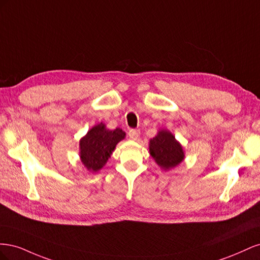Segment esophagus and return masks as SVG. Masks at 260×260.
<instances>
[{
    "label": "esophagus",
    "mask_w": 260,
    "mask_h": 260,
    "mask_svg": "<svg viewBox=\"0 0 260 260\" xmlns=\"http://www.w3.org/2000/svg\"><path fill=\"white\" fill-rule=\"evenodd\" d=\"M129 138L131 139V140H133V141H136V140H138V138L140 137V131L139 130H130L129 131Z\"/></svg>",
    "instance_id": "34e87169"
}]
</instances>
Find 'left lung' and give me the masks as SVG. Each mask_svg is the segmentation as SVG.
<instances>
[{"label":"left lung","mask_w":260,"mask_h":260,"mask_svg":"<svg viewBox=\"0 0 260 260\" xmlns=\"http://www.w3.org/2000/svg\"><path fill=\"white\" fill-rule=\"evenodd\" d=\"M148 149L155 162L165 171L176 168L185 158L182 145L166 129H159L157 135L149 140Z\"/></svg>","instance_id":"obj_1"}]
</instances>
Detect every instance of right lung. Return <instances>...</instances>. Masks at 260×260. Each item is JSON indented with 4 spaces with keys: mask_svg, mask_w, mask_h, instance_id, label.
Segmentation results:
<instances>
[{
    "mask_svg": "<svg viewBox=\"0 0 260 260\" xmlns=\"http://www.w3.org/2000/svg\"><path fill=\"white\" fill-rule=\"evenodd\" d=\"M125 138L120 128L108 129L106 124L98 123L86 132L79 141V156L83 166L90 172L103 168L115 151L116 145Z\"/></svg>",
    "mask_w": 260,
    "mask_h": 260,
    "instance_id": "1",
    "label": "right lung"
}]
</instances>
